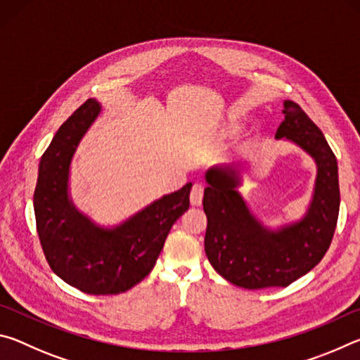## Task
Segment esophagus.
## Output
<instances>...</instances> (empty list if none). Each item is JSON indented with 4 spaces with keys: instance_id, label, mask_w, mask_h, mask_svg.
<instances>
[{
    "instance_id": "esophagus-1",
    "label": "esophagus",
    "mask_w": 360,
    "mask_h": 360,
    "mask_svg": "<svg viewBox=\"0 0 360 360\" xmlns=\"http://www.w3.org/2000/svg\"><path fill=\"white\" fill-rule=\"evenodd\" d=\"M202 200H203V186L197 182V184H193L191 191V203L193 206H200L202 205Z\"/></svg>"
}]
</instances>
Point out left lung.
I'll return each mask as SVG.
<instances>
[{
    "instance_id": "obj_1",
    "label": "left lung",
    "mask_w": 360,
    "mask_h": 360,
    "mask_svg": "<svg viewBox=\"0 0 360 360\" xmlns=\"http://www.w3.org/2000/svg\"><path fill=\"white\" fill-rule=\"evenodd\" d=\"M284 120L276 138H288L316 160L318 178L313 202L300 222L279 231L262 227L236 191L233 167L206 173L203 210L208 217L205 252L229 283L245 289L285 288L319 264L330 246L340 211L337 157L318 125L297 103L284 101Z\"/></svg>"
}]
</instances>
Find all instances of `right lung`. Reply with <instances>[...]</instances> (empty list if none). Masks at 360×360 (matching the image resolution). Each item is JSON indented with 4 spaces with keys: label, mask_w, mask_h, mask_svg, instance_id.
I'll list each match as a JSON object with an SVG mask.
<instances>
[{
    "label": "right lung",
    "mask_w": 360,
    "mask_h": 360,
    "mask_svg": "<svg viewBox=\"0 0 360 360\" xmlns=\"http://www.w3.org/2000/svg\"><path fill=\"white\" fill-rule=\"evenodd\" d=\"M100 114L87 100L63 122L39 162L33 206L36 230L49 266L72 288L114 295L149 275L173 224L188 210V182L115 229H100L68 198L70 163L84 133Z\"/></svg>",
    "instance_id": "add662e5"
}]
</instances>
